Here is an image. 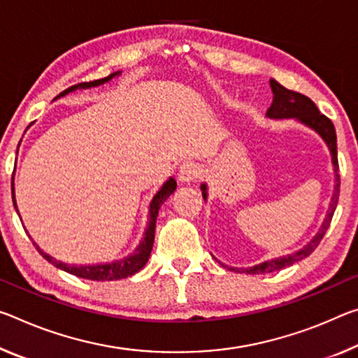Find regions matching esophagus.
Returning a JSON list of instances; mask_svg holds the SVG:
<instances>
[{
    "mask_svg": "<svg viewBox=\"0 0 358 358\" xmlns=\"http://www.w3.org/2000/svg\"><path fill=\"white\" fill-rule=\"evenodd\" d=\"M202 175V169L196 162H185L178 169V181L180 183L189 185L191 181H196Z\"/></svg>",
    "mask_w": 358,
    "mask_h": 358,
    "instance_id": "esophagus-1",
    "label": "esophagus"
}]
</instances>
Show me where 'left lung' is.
<instances>
[{
	"instance_id": "1",
	"label": "left lung",
	"mask_w": 358,
	"mask_h": 358,
	"mask_svg": "<svg viewBox=\"0 0 358 358\" xmlns=\"http://www.w3.org/2000/svg\"><path fill=\"white\" fill-rule=\"evenodd\" d=\"M272 94H274V100H272V105L266 113V116L271 119H296L301 124H304L306 127H309L320 135L325 141L328 150L331 152V162L334 167V192L330 202V208H328L327 217L323 220V223L320 226V229L317 234L312 237L310 242L306 243L303 248H299L298 252H293L290 255H283V257L274 258V259H268L263 261L257 266H252V268H229V266H224L229 271L234 272H245V274H266V272H274V271H280L287 266H292L298 261H301L304 258H308L309 255L319 247L320 241L325 236V232L328 229V226L331 223L333 213L336 210L338 206V197H339V185H341V180H339L338 175V148H336V130H334L333 122L328 119L325 115H322L319 111V108L315 106L314 101H312L309 97L306 95L294 92V90H290L287 87H283L282 84H279L275 79H271L269 81ZM202 189V197L203 201H207V185L203 183L201 185Z\"/></svg>"
}]
</instances>
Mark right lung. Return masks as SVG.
<instances>
[{
  "label": "right lung",
  "instance_id": "right-lung-1",
  "mask_svg": "<svg viewBox=\"0 0 358 358\" xmlns=\"http://www.w3.org/2000/svg\"><path fill=\"white\" fill-rule=\"evenodd\" d=\"M121 75V71L113 73V75L101 78V79H95V81L90 83H81L76 84V86H71L70 89H66L62 92L59 97L65 94L75 92L76 89H89V87H97L105 84L108 81H111L113 78ZM177 189V181H175L172 177H170L166 183L162 185V188L156 192V196L152 197V201L150 203V220H148V226L145 229V236L141 239L140 245L135 248V250L129 255V257L122 258V259H116L111 261V263H105V264H92V266H76V264H66L62 263V261L55 259L50 257V255L44 253L41 248H39L35 242V247L38 248V252L41 253V257L44 259H48L50 264H54L55 268H59L62 271L68 272V274H73L76 277H81V279H89V280H97V282H110V280H119V279H126V277H130L143 268V266L148 263L150 255L152 250V243H155V231H156V218L159 213V208L164 202L169 199L170 194H173V191ZM13 202L14 207L15 206V197H14V186H13Z\"/></svg>",
  "mask_w": 358,
  "mask_h": 358
}]
</instances>
